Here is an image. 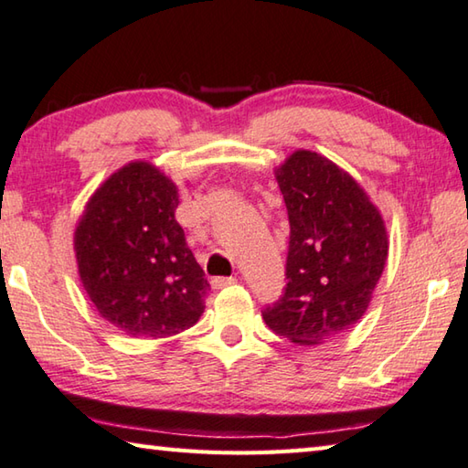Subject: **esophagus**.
Wrapping results in <instances>:
<instances>
[{
    "label": "esophagus",
    "mask_w": 468,
    "mask_h": 468,
    "mask_svg": "<svg viewBox=\"0 0 468 468\" xmlns=\"http://www.w3.org/2000/svg\"><path fill=\"white\" fill-rule=\"evenodd\" d=\"M235 282H237L235 276H218V278H212V288H225Z\"/></svg>",
    "instance_id": "obj_1"
}]
</instances>
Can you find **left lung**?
<instances>
[{
    "mask_svg": "<svg viewBox=\"0 0 468 468\" xmlns=\"http://www.w3.org/2000/svg\"><path fill=\"white\" fill-rule=\"evenodd\" d=\"M276 180L291 223L288 282L261 315L294 344H323L367 313L387 263L385 220L360 184L319 153L294 151Z\"/></svg>",
    "mask_w": 468,
    "mask_h": 468,
    "instance_id": "obj_1",
    "label": "left lung"
}]
</instances>
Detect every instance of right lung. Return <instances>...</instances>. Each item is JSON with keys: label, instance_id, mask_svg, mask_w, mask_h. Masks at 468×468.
I'll use <instances>...</instances> for the list:
<instances>
[{"label": "right lung", "instance_id": "obj_1", "mask_svg": "<svg viewBox=\"0 0 468 468\" xmlns=\"http://www.w3.org/2000/svg\"><path fill=\"white\" fill-rule=\"evenodd\" d=\"M177 205V186L134 161L93 192L75 229L81 284L126 335H176L205 311L210 286L176 220Z\"/></svg>", "mask_w": 468, "mask_h": 468}]
</instances>
